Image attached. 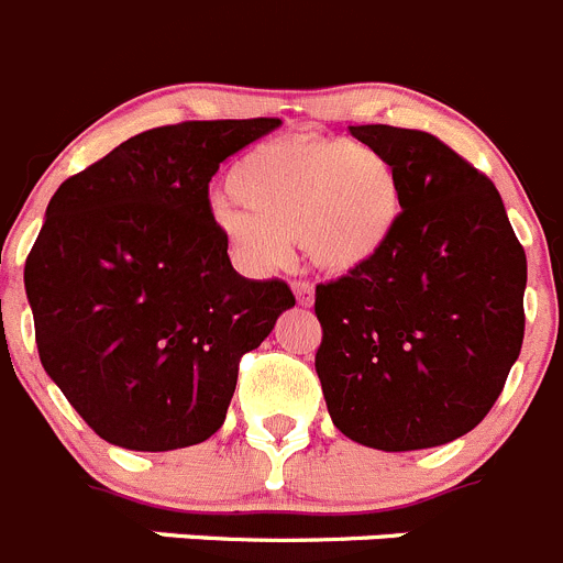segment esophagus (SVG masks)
<instances>
[{
  "mask_svg": "<svg viewBox=\"0 0 563 563\" xmlns=\"http://www.w3.org/2000/svg\"><path fill=\"white\" fill-rule=\"evenodd\" d=\"M294 288V297H297L299 306H313V286L308 280H294L291 283Z\"/></svg>",
  "mask_w": 563,
  "mask_h": 563,
  "instance_id": "obj_1",
  "label": "esophagus"
}]
</instances>
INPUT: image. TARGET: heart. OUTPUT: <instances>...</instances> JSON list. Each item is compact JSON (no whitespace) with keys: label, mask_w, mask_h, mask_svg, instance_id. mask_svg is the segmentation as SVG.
Masks as SVG:
<instances>
[{"label":"heart","mask_w":563,"mask_h":563,"mask_svg":"<svg viewBox=\"0 0 563 563\" xmlns=\"http://www.w3.org/2000/svg\"><path fill=\"white\" fill-rule=\"evenodd\" d=\"M233 205L213 210L222 239L250 272L280 269L291 241L330 275L361 269L400 224L394 163L344 139H280L252 146L228 175Z\"/></svg>","instance_id":"b5f03b06"}]
</instances>
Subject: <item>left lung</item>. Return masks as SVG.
I'll use <instances>...</instances> for the list:
<instances>
[{
    "label": "left lung",
    "mask_w": 563,
    "mask_h": 563,
    "mask_svg": "<svg viewBox=\"0 0 563 563\" xmlns=\"http://www.w3.org/2000/svg\"><path fill=\"white\" fill-rule=\"evenodd\" d=\"M350 133L394 163L402 213L380 255L317 286L324 402L366 448H439L483 422L519 358L528 261L495 183L444 141Z\"/></svg>",
    "instance_id": "1"
}]
</instances>
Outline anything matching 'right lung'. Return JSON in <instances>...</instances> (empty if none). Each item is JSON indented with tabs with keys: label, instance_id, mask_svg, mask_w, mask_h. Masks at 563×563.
I'll return each mask as SVG.
<instances>
[{
	"label": "right lung",
	"instance_id": "right-lung-1",
	"mask_svg": "<svg viewBox=\"0 0 563 563\" xmlns=\"http://www.w3.org/2000/svg\"><path fill=\"white\" fill-rule=\"evenodd\" d=\"M280 119L146 130L68 177L24 264L46 375L104 441L191 448L222 428L241 355L294 306L246 280L208 199L219 163Z\"/></svg>",
	"mask_w": 563,
	"mask_h": 563
}]
</instances>
